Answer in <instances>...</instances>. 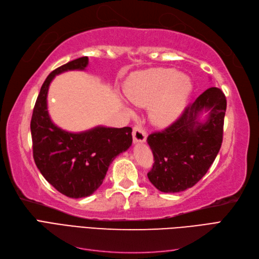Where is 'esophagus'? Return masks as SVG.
<instances>
[{
    "mask_svg": "<svg viewBox=\"0 0 259 259\" xmlns=\"http://www.w3.org/2000/svg\"><path fill=\"white\" fill-rule=\"evenodd\" d=\"M147 139V133L142 126H135L133 130V142L134 144L145 143Z\"/></svg>",
    "mask_w": 259,
    "mask_h": 259,
    "instance_id": "obj_1",
    "label": "esophagus"
}]
</instances>
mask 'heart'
I'll use <instances>...</instances> for the list:
<instances>
[{"instance_id": "1", "label": "heart", "mask_w": 259, "mask_h": 259, "mask_svg": "<svg viewBox=\"0 0 259 259\" xmlns=\"http://www.w3.org/2000/svg\"><path fill=\"white\" fill-rule=\"evenodd\" d=\"M193 89L192 81L175 69L153 68L133 75L124 86L131 103L150 106V120L158 126H167L182 115Z\"/></svg>"}]
</instances>
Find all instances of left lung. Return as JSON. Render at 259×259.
<instances>
[{
  "label": "left lung",
  "instance_id": "obj_1",
  "mask_svg": "<svg viewBox=\"0 0 259 259\" xmlns=\"http://www.w3.org/2000/svg\"><path fill=\"white\" fill-rule=\"evenodd\" d=\"M226 107L224 93L210 88L174 124L147 138L154 156L148 178L156 189L185 191L206 174L222 147Z\"/></svg>",
  "mask_w": 259,
  "mask_h": 259
}]
</instances>
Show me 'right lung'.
Here are the masks:
<instances>
[{"instance_id":"add662e5","label":"right lung","mask_w":259,"mask_h":259,"mask_svg":"<svg viewBox=\"0 0 259 259\" xmlns=\"http://www.w3.org/2000/svg\"><path fill=\"white\" fill-rule=\"evenodd\" d=\"M89 57L54 70L44 81L31 119L33 158L43 177L60 193L72 199L90 197L103 184L109 165L132 146L131 127L104 125L83 132H68L49 113L48 94L54 77L68 71H85Z\"/></svg>"}]
</instances>
